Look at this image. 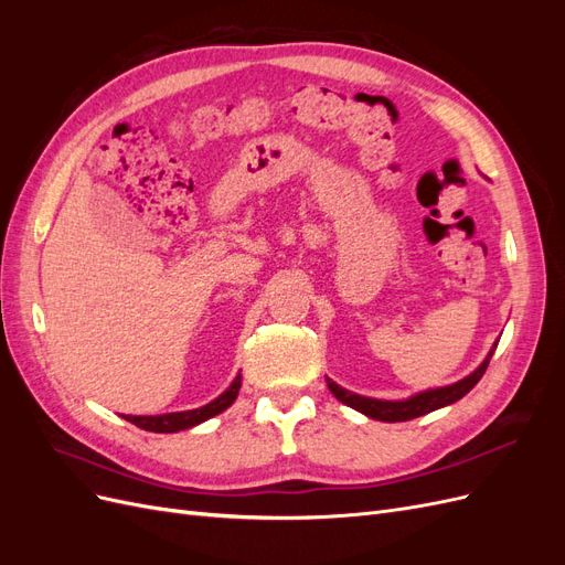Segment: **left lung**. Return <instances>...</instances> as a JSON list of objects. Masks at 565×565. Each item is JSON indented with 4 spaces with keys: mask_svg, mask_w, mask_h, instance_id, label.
I'll list each match as a JSON object with an SVG mask.
<instances>
[{
    "mask_svg": "<svg viewBox=\"0 0 565 565\" xmlns=\"http://www.w3.org/2000/svg\"><path fill=\"white\" fill-rule=\"evenodd\" d=\"M494 349H498V341H494V347L486 355V361L478 365L469 374V377L459 380V382H455L450 386H440V388H429V391L415 393V396H409L405 401H380V398L358 396V393L347 391L344 386L334 384L332 380H328V386L334 393L337 401H341L344 405L358 409V413H363V415H367L372 419H380V422H407V419H415V417H422V415H429V413H434V409H438V407H446V405L457 403L459 398H465L467 393L478 384V380H481L483 374H486Z\"/></svg>",
    "mask_w": 565,
    "mask_h": 565,
    "instance_id": "1",
    "label": "left lung"
}]
</instances>
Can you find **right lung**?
<instances>
[{"mask_svg": "<svg viewBox=\"0 0 565 565\" xmlns=\"http://www.w3.org/2000/svg\"><path fill=\"white\" fill-rule=\"evenodd\" d=\"M241 384H243V377L237 374L233 384L224 393H221L218 398H214L212 403L202 405V407H195V409H183V413H167V415H148V417L146 415H125V419L139 426V429L156 431V434H174V431L191 429V426L207 422L210 417L224 413L226 407H231L233 401L237 398Z\"/></svg>", "mask_w": 565, "mask_h": 565, "instance_id": "add662e5", "label": "right lung"}]
</instances>
